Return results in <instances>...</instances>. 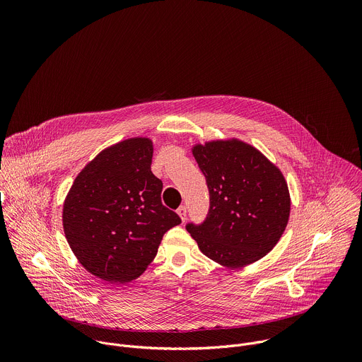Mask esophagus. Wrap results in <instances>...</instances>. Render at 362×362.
<instances>
[{"instance_id":"1","label":"esophagus","mask_w":362,"mask_h":362,"mask_svg":"<svg viewBox=\"0 0 362 362\" xmlns=\"http://www.w3.org/2000/svg\"><path fill=\"white\" fill-rule=\"evenodd\" d=\"M186 206H180V208L177 209V215H179V218L182 219V222H185V219H186Z\"/></svg>"}]
</instances>
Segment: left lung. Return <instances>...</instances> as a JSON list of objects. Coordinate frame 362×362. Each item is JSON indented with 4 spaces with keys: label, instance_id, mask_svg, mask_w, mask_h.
Wrapping results in <instances>:
<instances>
[{
    "label": "left lung",
    "instance_id": "left-lung-1",
    "mask_svg": "<svg viewBox=\"0 0 362 362\" xmlns=\"http://www.w3.org/2000/svg\"><path fill=\"white\" fill-rule=\"evenodd\" d=\"M206 177L211 208L206 221L187 232L203 255L229 268L259 261L281 239L289 221L288 183L276 165L239 139L192 147Z\"/></svg>",
    "mask_w": 362,
    "mask_h": 362
}]
</instances>
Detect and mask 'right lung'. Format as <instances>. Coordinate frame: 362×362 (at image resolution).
<instances>
[{"label":"right lung","instance_id":"1","mask_svg":"<svg viewBox=\"0 0 362 362\" xmlns=\"http://www.w3.org/2000/svg\"><path fill=\"white\" fill-rule=\"evenodd\" d=\"M153 141L137 136L101 150L76 176L63 204L66 239L91 275L126 284L154 259L180 218L162 204L151 173Z\"/></svg>","mask_w":362,"mask_h":362}]
</instances>
